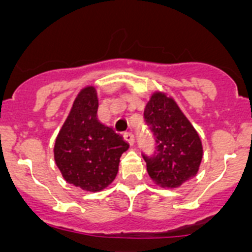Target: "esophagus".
I'll return each instance as SVG.
<instances>
[{
  "label": "esophagus",
  "instance_id": "34e87169",
  "mask_svg": "<svg viewBox=\"0 0 252 252\" xmlns=\"http://www.w3.org/2000/svg\"><path fill=\"white\" fill-rule=\"evenodd\" d=\"M124 139L130 144V145H133V142H135V136H133L132 132H125L124 133Z\"/></svg>",
  "mask_w": 252,
  "mask_h": 252
}]
</instances>
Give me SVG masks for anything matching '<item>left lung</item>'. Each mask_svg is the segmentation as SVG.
Wrapping results in <instances>:
<instances>
[{"label": "left lung", "mask_w": 252, "mask_h": 252, "mask_svg": "<svg viewBox=\"0 0 252 252\" xmlns=\"http://www.w3.org/2000/svg\"><path fill=\"white\" fill-rule=\"evenodd\" d=\"M144 119L157 142V151L142 154L151 179L162 188H178L197 174L203 148L197 131L171 97L151 95Z\"/></svg>", "instance_id": "left-lung-1"}]
</instances>
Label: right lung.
<instances>
[{
  "mask_svg": "<svg viewBox=\"0 0 252 252\" xmlns=\"http://www.w3.org/2000/svg\"><path fill=\"white\" fill-rule=\"evenodd\" d=\"M95 88L86 87L78 93L54 146L64 179L88 192H99L112 183L120 158L128 149L121 135L98 121Z\"/></svg>",
  "mask_w": 252,
  "mask_h": 252,
  "instance_id": "obj_1",
  "label": "right lung"
}]
</instances>
